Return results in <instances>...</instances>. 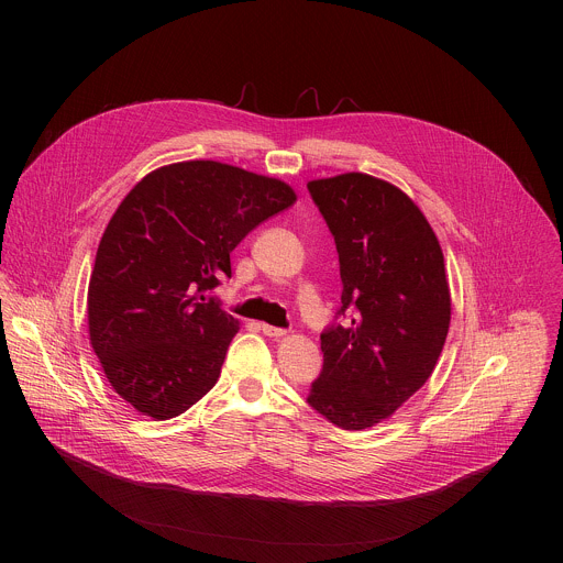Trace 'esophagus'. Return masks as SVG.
<instances>
[{"instance_id":"esophagus-1","label":"esophagus","mask_w":563,"mask_h":563,"mask_svg":"<svg viewBox=\"0 0 563 563\" xmlns=\"http://www.w3.org/2000/svg\"><path fill=\"white\" fill-rule=\"evenodd\" d=\"M261 330H263V334H265V336H269V339H280V336H285V334H287L285 330L274 328V325H267V323H263V325H261Z\"/></svg>"}]
</instances>
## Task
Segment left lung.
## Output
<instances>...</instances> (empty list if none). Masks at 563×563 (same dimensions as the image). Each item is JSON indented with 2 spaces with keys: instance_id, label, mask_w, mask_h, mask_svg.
<instances>
[{
  "instance_id": "8db88e82",
  "label": "left lung",
  "mask_w": 563,
  "mask_h": 563,
  "mask_svg": "<svg viewBox=\"0 0 563 563\" xmlns=\"http://www.w3.org/2000/svg\"><path fill=\"white\" fill-rule=\"evenodd\" d=\"M339 252L341 307L320 334L307 404L343 430L394 415L434 372L450 328L439 240L421 209L367 174L307 183Z\"/></svg>"
}]
</instances>
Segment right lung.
<instances>
[{"label":"right lung","mask_w":563,"mask_h":563,"mask_svg":"<svg viewBox=\"0 0 563 563\" xmlns=\"http://www.w3.org/2000/svg\"><path fill=\"white\" fill-rule=\"evenodd\" d=\"M296 202L289 185L213 159L142 178L113 213L89 283V334L113 389L157 421L218 380L238 320L205 294L229 254Z\"/></svg>","instance_id":"right-lung-1"}]
</instances>
